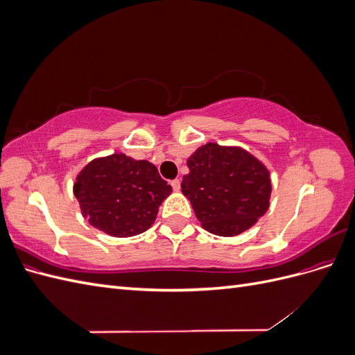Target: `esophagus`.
<instances>
[{"mask_svg":"<svg viewBox=\"0 0 355 355\" xmlns=\"http://www.w3.org/2000/svg\"><path fill=\"white\" fill-rule=\"evenodd\" d=\"M171 188H173V191H179L180 189V180L179 179L171 180Z\"/></svg>","mask_w":355,"mask_h":355,"instance_id":"obj_1","label":"esophagus"}]
</instances>
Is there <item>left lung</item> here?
<instances>
[{
	"label": "left lung",
	"instance_id": "8db88e82",
	"mask_svg": "<svg viewBox=\"0 0 355 355\" xmlns=\"http://www.w3.org/2000/svg\"><path fill=\"white\" fill-rule=\"evenodd\" d=\"M187 164L189 173L182 180V192L209 232L222 237L239 235L270 207V173L244 149L207 144Z\"/></svg>",
	"mask_w": 355,
	"mask_h": 355
}]
</instances>
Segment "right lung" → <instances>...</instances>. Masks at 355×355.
I'll return each instance as SVG.
<instances>
[{
    "mask_svg": "<svg viewBox=\"0 0 355 355\" xmlns=\"http://www.w3.org/2000/svg\"><path fill=\"white\" fill-rule=\"evenodd\" d=\"M170 192L154 164L124 154L93 159L73 185L84 218L112 237H133L151 228Z\"/></svg>",
    "mask_w": 355,
    "mask_h": 355,
    "instance_id": "right-lung-1",
    "label": "right lung"
}]
</instances>
